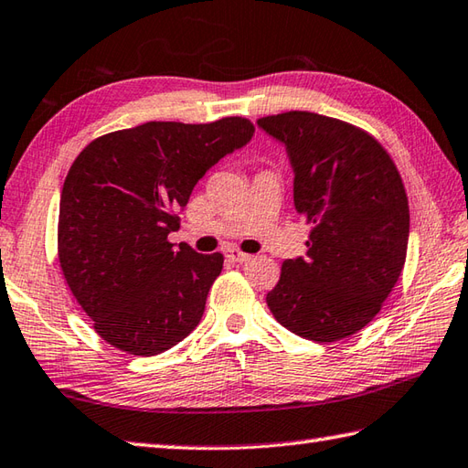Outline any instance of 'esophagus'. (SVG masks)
Wrapping results in <instances>:
<instances>
[{
	"mask_svg": "<svg viewBox=\"0 0 468 468\" xmlns=\"http://www.w3.org/2000/svg\"><path fill=\"white\" fill-rule=\"evenodd\" d=\"M225 255H227L229 261H235V263H245V261L251 260L250 253H243L239 250H235V247H231V250H227Z\"/></svg>",
	"mask_w": 468,
	"mask_h": 468,
	"instance_id": "34e87169",
	"label": "esophagus"
}]
</instances>
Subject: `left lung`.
<instances>
[{
    "instance_id": "left-lung-1",
    "label": "left lung",
    "mask_w": 468,
    "mask_h": 468,
    "mask_svg": "<svg viewBox=\"0 0 468 468\" xmlns=\"http://www.w3.org/2000/svg\"><path fill=\"white\" fill-rule=\"evenodd\" d=\"M258 125L286 144L294 205L313 225L306 255L282 263L265 302L282 326L308 341L359 333L406 263L410 207L398 166L369 132L341 119L286 112Z\"/></svg>"
}]
</instances>
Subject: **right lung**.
Returning a JSON list of instances; mask_svg holds the SVG:
<instances>
[{
	"label": "right lung",
	"mask_w": 468,
	"mask_h": 468,
	"mask_svg": "<svg viewBox=\"0 0 468 468\" xmlns=\"http://www.w3.org/2000/svg\"><path fill=\"white\" fill-rule=\"evenodd\" d=\"M253 123L148 122L97 137L64 180L58 261L95 333L119 351L154 356L188 336L223 270L168 233L205 172L251 140Z\"/></svg>",
	"instance_id": "add662e5"
}]
</instances>
